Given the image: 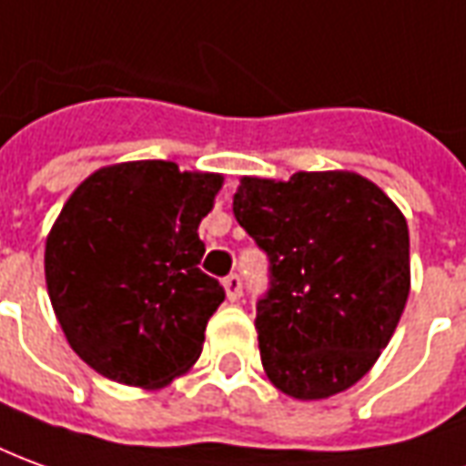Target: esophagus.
I'll list each match as a JSON object with an SVG mask.
<instances>
[{
  "label": "esophagus",
  "instance_id": "esophagus-1",
  "mask_svg": "<svg viewBox=\"0 0 466 466\" xmlns=\"http://www.w3.org/2000/svg\"><path fill=\"white\" fill-rule=\"evenodd\" d=\"M224 289H227V298L237 302L242 298V278L239 275H229V278L224 279Z\"/></svg>",
  "mask_w": 466,
  "mask_h": 466
}]
</instances>
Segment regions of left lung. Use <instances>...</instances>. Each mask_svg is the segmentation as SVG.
Segmentation results:
<instances>
[{
  "instance_id": "obj_1",
  "label": "left lung",
  "mask_w": 466,
  "mask_h": 466,
  "mask_svg": "<svg viewBox=\"0 0 466 466\" xmlns=\"http://www.w3.org/2000/svg\"><path fill=\"white\" fill-rule=\"evenodd\" d=\"M234 217L269 257L257 340L272 386L318 401L363 379L389 346L411 288L409 227L353 171L242 177Z\"/></svg>"
}]
</instances>
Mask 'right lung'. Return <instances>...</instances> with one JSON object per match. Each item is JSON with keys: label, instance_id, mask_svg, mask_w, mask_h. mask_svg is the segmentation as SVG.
Masks as SVG:
<instances>
[{"label": "right lung", "instance_id": "right-lung-1", "mask_svg": "<svg viewBox=\"0 0 466 466\" xmlns=\"http://www.w3.org/2000/svg\"><path fill=\"white\" fill-rule=\"evenodd\" d=\"M222 174L174 161L97 168L45 242V279L67 343L100 376L164 389L201 356L224 288L199 269V224Z\"/></svg>", "mask_w": 466, "mask_h": 466}]
</instances>
